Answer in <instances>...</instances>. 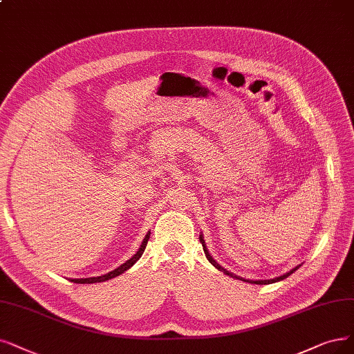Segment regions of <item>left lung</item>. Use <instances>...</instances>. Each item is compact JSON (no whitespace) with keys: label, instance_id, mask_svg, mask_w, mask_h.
<instances>
[{"label":"left lung","instance_id":"1","mask_svg":"<svg viewBox=\"0 0 354 354\" xmlns=\"http://www.w3.org/2000/svg\"><path fill=\"white\" fill-rule=\"evenodd\" d=\"M200 242L203 243V250H204V254H205V257H207V259L210 261V263L218 270V271H221V272H225L226 276H229V277H233V279H238V280H242V281H246V283H254V284H270V283H276V281H280V280H284V279H287L290 276V274H293L299 267H296V268H293V270H290L289 272H286V274H283V276H280V277H276V279H271V280H245V279H242V277H239V276H234V274H232V272H229L226 268H223L221 267L217 261L210 255V252H208V250H207V246H205V242H204V239H203V234H200Z\"/></svg>","mask_w":354,"mask_h":354}]
</instances>
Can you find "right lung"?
I'll return each instance as SVG.
<instances>
[{"instance_id": "right-lung-1", "label": "right lung", "mask_w": 354, "mask_h": 354, "mask_svg": "<svg viewBox=\"0 0 354 354\" xmlns=\"http://www.w3.org/2000/svg\"><path fill=\"white\" fill-rule=\"evenodd\" d=\"M149 238H150V232L146 234V238L142 239V242H141V246H140V250L137 251V254L133 257V258H129L127 263H124L122 266H120L118 268H115L113 271H111V272H108V274H103V276H99V277H88V279H73L71 281L73 283H78V284H90V283H100V281H106V280H111V279H113V277H116V276H120V274H122V272H125L127 270H129L131 267H133L137 261L141 258V255H142V252H144V250H146V246H147V242H149Z\"/></svg>"}]
</instances>
